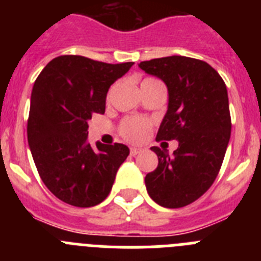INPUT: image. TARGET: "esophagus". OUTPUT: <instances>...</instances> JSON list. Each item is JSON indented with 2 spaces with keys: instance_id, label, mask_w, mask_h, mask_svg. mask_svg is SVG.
Returning a JSON list of instances; mask_svg holds the SVG:
<instances>
[{
  "instance_id": "esophagus-1",
  "label": "esophagus",
  "mask_w": 261,
  "mask_h": 261,
  "mask_svg": "<svg viewBox=\"0 0 261 261\" xmlns=\"http://www.w3.org/2000/svg\"><path fill=\"white\" fill-rule=\"evenodd\" d=\"M141 153V149L140 147H130V155H137V154Z\"/></svg>"
}]
</instances>
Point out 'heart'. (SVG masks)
Here are the masks:
<instances>
[{"label":"heart","instance_id":"b5f03b06","mask_svg":"<svg viewBox=\"0 0 261 261\" xmlns=\"http://www.w3.org/2000/svg\"><path fill=\"white\" fill-rule=\"evenodd\" d=\"M155 78H145L142 81V84H147V82H155ZM151 123L147 119L144 117H126L120 124V135L123 136L125 140L130 142H142L146 140L147 135L150 132Z\"/></svg>","mask_w":261,"mask_h":261}]
</instances>
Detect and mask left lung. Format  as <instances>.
<instances>
[{
    "label": "left lung",
    "mask_w": 261,
    "mask_h": 261,
    "mask_svg": "<svg viewBox=\"0 0 261 261\" xmlns=\"http://www.w3.org/2000/svg\"><path fill=\"white\" fill-rule=\"evenodd\" d=\"M168 90V108L156 141L177 140L174 155L153 146L158 167L145 177L151 199L165 208H183L211 188L220 172L231 133L227 90L208 62L168 56L140 62Z\"/></svg>",
    "instance_id": "1"
}]
</instances>
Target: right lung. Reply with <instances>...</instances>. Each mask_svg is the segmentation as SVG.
I'll return each mask as SVG.
<instances>
[{
    "mask_svg": "<svg viewBox=\"0 0 261 261\" xmlns=\"http://www.w3.org/2000/svg\"><path fill=\"white\" fill-rule=\"evenodd\" d=\"M133 64L64 55L48 62L36 78L27 121L29 145L43 183L66 204H100L129 155L123 144L91 146L87 121L94 114H105L108 89Z\"/></svg>",
    "mask_w": 261,
    "mask_h": 261,
    "instance_id": "right-lung-1",
    "label": "right lung"
}]
</instances>
